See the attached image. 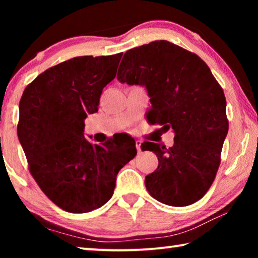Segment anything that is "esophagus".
<instances>
[{
	"label": "esophagus",
	"mask_w": 258,
	"mask_h": 258,
	"mask_svg": "<svg viewBox=\"0 0 258 258\" xmlns=\"http://www.w3.org/2000/svg\"><path fill=\"white\" fill-rule=\"evenodd\" d=\"M141 141H140V140H137V141H135V147H137V150H138V152L139 154H141L142 152V149H141Z\"/></svg>",
	"instance_id": "1"
}]
</instances>
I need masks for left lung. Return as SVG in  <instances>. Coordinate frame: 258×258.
Wrapping results in <instances>:
<instances>
[{
	"label": "left lung",
	"instance_id": "1",
	"mask_svg": "<svg viewBox=\"0 0 258 258\" xmlns=\"http://www.w3.org/2000/svg\"><path fill=\"white\" fill-rule=\"evenodd\" d=\"M117 80L146 86L151 109L147 118L161 133L172 130L174 145L143 142L155 152L158 167L146 176V187L168 206H189L202 199L215 180L229 131L226 100L211 69L197 54L168 41L126 51Z\"/></svg>",
	"mask_w": 258,
	"mask_h": 258
}]
</instances>
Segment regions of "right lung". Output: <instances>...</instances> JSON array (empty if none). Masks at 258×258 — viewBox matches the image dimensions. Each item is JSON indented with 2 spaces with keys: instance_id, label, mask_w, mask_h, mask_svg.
Segmentation results:
<instances>
[{
  "instance_id": "1",
  "label": "right lung",
  "mask_w": 258,
  "mask_h": 258,
  "mask_svg": "<svg viewBox=\"0 0 258 258\" xmlns=\"http://www.w3.org/2000/svg\"><path fill=\"white\" fill-rule=\"evenodd\" d=\"M123 53L76 56L51 67L26 86L17 127L29 172L52 203L89 213L112 197L116 176L137 155L134 139L93 145L84 120L98 111L103 87L116 77Z\"/></svg>"
}]
</instances>
